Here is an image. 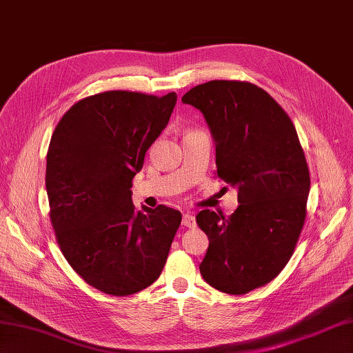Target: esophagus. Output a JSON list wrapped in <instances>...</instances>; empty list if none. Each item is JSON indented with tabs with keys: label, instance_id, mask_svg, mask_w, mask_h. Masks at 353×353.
I'll use <instances>...</instances> for the list:
<instances>
[{
	"label": "esophagus",
	"instance_id": "obj_1",
	"mask_svg": "<svg viewBox=\"0 0 353 353\" xmlns=\"http://www.w3.org/2000/svg\"><path fill=\"white\" fill-rule=\"evenodd\" d=\"M182 225L188 228H194L195 227V218L192 214H183L182 216Z\"/></svg>",
	"mask_w": 353,
	"mask_h": 353
}]
</instances>
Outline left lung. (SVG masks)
<instances>
[{"instance_id": "1", "label": "left lung", "mask_w": 353, "mask_h": 353, "mask_svg": "<svg viewBox=\"0 0 353 353\" xmlns=\"http://www.w3.org/2000/svg\"><path fill=\"white\" fill-rule=\"evenodd\" d=\"M182 102L203 112L216 145V176L237 188L225 218L201 210L209 237L200 272L219 292L245 294L288 265L307 216L310 171L296 129L278 102L247 81H209Z\"/></svg>"}]
</instances>
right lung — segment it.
I'll return each instance as SVG.
<instances>
[{"label": "right lung", "mask_w": 353, "mask_h": 353, "mask_svg": "<svg viewBox=\"0 0 353 353\" xmlns=\"http://www.w3.org/2000/svg\"><path fill=\"white\" fill-rule=\"evenodd\" d=\"M176 101L174 92L88 96L49 143L45 182L57 242L72 269L106 294L128 296L157 281L182 223L162 204L137 210L130 191Z\"/></svg>", "instance_id": "right-lung-1"}]
</instances>
